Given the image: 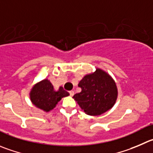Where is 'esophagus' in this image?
Listing matches in <instances>:
<instances>
[{
    "label": "esophagus",
    "mask_w": 153,
    "mask_h": 153,
    "mask_svg": "<svg viewBox=\"0 0 153 153\" xmlns=\"http://www.w3.org/2000/svg\"><path fill=\"white\" fill-rule=\"evenodd\" d=\"M69 93H70V95H71V96H73L74 94V91H70Z\"/></svg>",
    "instance_id": "1"
}]
</instances>
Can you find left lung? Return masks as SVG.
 Masks as SVG:
<instances>
[{
	"label": "left lung",
	"instance_id": "left-lung-1",
	"mask_svg": "<svg viewBox=\"0 0 153 153\" xmlns=\"http://www.w3.org/2000/svg\"><path fill=\"white\" fill-rule=\"evenodd\" d=\"M82 91L74 94L79 107L89 116H99L111 109L118 96L117 87L113 78L100 68L87 74L79 81Z\"/></svg>",
	"mask_w": 153,
	"mask_h": 153
}]
</instances>
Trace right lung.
<instances>
[{
    "label": "right lung",
    "instance_id": "right-lung-1",
    "mask_svg": "<svg viewBox=\"0 0 153 153\" xmlns=\"http://www.w3.org/2000/svg\"><path fill=\"white\" fill-rule=\"evenodd\" d=\"M29 94L32 104L35 107L45 112H49L56 107L62 97L69 95V93L62 86L56 91L50 81L45 79L36 83Z\"/></svg>",
    "mask_w": 153,
    "mask_h": 153
}]
</instances>
